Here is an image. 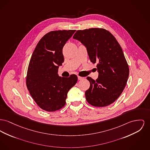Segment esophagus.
<instances>
[{"label":"esophagus","mask_w":150,"mask_h":150,"mask_svg":"<svg viewBox=\"0 0 150 150\" xmlns=\"http://www.w3.org/2000/svg\"><path fill=\"white\" fill-rule=\"evenodd\" d=\"M78 79L79 80H82L84 79V78L81 77V76H78Z\"/></svg>","instance_id":"esophagus-1"}]
</instances>
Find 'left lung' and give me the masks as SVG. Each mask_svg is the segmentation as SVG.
<instances>
[{
	"label": "left lung",
	"mask_w": 150,
	"mask_h": 150,
	"mask_svg": "<svg viewBox=\"0 0 150 150\" xmlns=\"http://www.w3.org/2000/svg\"><path fill=\"white\" fill-rule=\"evenodd\" d=\"M73 38L86 46L91 62L97 63L98 78H87L90 83L85 92L87 101L97 107L112 104L123 92L129 75L121 46L112 33L102 28L78 30Z\"/></svg>",
	"instance_id": "8db88e82"
}]
</instances>
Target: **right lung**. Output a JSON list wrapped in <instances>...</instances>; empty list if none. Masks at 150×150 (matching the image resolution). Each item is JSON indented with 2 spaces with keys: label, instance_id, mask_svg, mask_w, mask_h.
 Listing matches in <instances>:
<instances>
[{
  "label": "right lung",
  "instance_id": "obj_1",
  "mask_svg": "<svg viewBox=\"0 0 150 150\" xmlns=\"http://www.w3.org/2000/svg\"><path fill=\"white\" fill-rule=\"evenodd\" d=\"M75 30L52 31L42 37L32 55L26 84L36 104L47 112H54L66 104L69 91L78 81L76 75L69 78L58 76L64 62L62 49Z\"/></svg>",
  "mask_w": 150,
  "mask_h": 150
}]
</instances>
